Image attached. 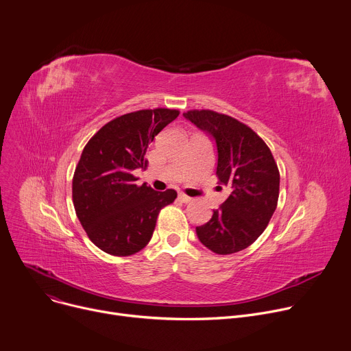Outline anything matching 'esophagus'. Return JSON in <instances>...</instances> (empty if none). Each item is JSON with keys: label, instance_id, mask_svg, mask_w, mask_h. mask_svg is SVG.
Wrapping results in <instances>:
<instances>
[{"label": "esophagus", "instance_id": "esophagus-1", "mask_svg": "<svg viewBox=\"0 0 351 351\" xmlns=\"http://www.w3.org/2000/svg\"><path fill=\"white\" fill-rule=\"evenodd\" d=\"M179 200H180L182 203H190V202H192V197L186 196L184 193H179Z\"/></svg>", "mask_w": 351, "mask_h": 351}]
</instances>
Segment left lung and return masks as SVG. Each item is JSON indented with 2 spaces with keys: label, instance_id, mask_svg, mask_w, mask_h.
<instances>
[{
  "label": "left lung",
  "instance_id": "1",
  "mask_svg": "<svg viewBox=\"0 0 351 351\" xmlns=\"http://www.w3.org/2000/svg\"><path fill=\"white\" fill-rule=\"evenodd\" d=\"M215 143L217 176L231 195L196 227L200 242L217 254L246 249L266 230L277 207L280 173L270 148L250 127L213 110L183 113Z\"/></svg>",
  "mask_w": 351,
  "mask_h": 351
}]
</instances>
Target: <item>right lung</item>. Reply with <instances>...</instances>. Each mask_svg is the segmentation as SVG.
<instances>
[{
    "mask_svg": "<svg viewBox=\"0 0 351 351\" xmlns=\"http://www.w3.org/2000/svg\"><path fill=\"white\" fill-rule=\"evenodd\" d=\"M179 116L175 109H147L113 119L85 145L73 178V202L89 239L113 256H130L149 242L156 217L173 203V189L155 192L136 184L155 136Z\"/></svg>",
    "mask_w": 351,
    "mask_h": 351,
    "instance_id": "add662e5",
    "label": "right lung"
}]
</instances>
